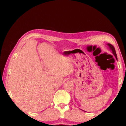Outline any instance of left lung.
Segmentation results:
<instances>
[{
  "label": "left lung",
  "instance_id": "1",
  "mask_svg": "<svg viewBox=\"0 0 126 126\" xmlns=\"http://www.w3.org/2000/svg\"><path fill=\"white\" fill-rule=\"evenodd\" d=\"M108 46H109L111 50H112V53H113V54L114 55V56H115V58H116V59H117V54H116V52H115V48H114V46H112V44H108Z\"/></svg>",
  "mask_w": 126,
  "mask_h": 126
}]
</instances>
